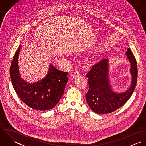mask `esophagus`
I'll list each match as a JSON object with an SVG mask.
<instances>
[{
  "instance_id": "1",
  "label": "esophagus",
  "mask_w": 146,
  "mask_h": 146,
  "mask_svg": "<svg viewBox=\"0 0 146 146\" xmlns=\"http://www.w3.org/2000/svg\"><path fill=\"white\" fill-rule=\"evenodd\" d=\"M80 75V72L79 71H76L74 72V73L73 74V78H76L79 76Z\"/></svg>"
}]
</instances>
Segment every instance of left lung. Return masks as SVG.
<instances>
[{"instance_id":"left-lung-1","label":"left lung","mask_w":146,"mask_h":146,"mask_svg":"<svg viewBox=\"0 0 146 146\" xmlns=\"http://www.w3.org/2000/svg\"><path fill=\"white\" fill-rule=\"evenodd\" d=\"M126 53L131 65L132 82L130 88L125 92L116 94L112 90L108 82V62L107 59L95 64L86 74L89 84V90L85 94L86 100L94 112L98 114L111 113L123 106L132 95L137 82V64L129 48Z\"/></svg>"}]
</instances>
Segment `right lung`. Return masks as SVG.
I'll return each instance as SVG.
<instances>
[{"mask_svg":"<svg viewBox=\"0 0 146 146\" xmlns=\"http://www.w3.org/2000/svg\"><path fill=\"white\" fill-rule=\"evenodd\" d=\"M20 46L13 57L10 75L13 88L21 101L31 108L45 111L53 108L60 100L68 80V72L50 65L47 76L41 81L27 84L20 76L17 60Z\"/></svg>","mask_w":146,"mask_h":146,"instance_id":"right-lung-1","label":"right lung"}]
</instances>
